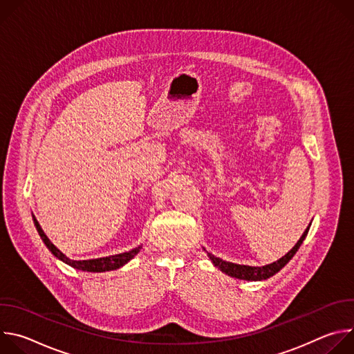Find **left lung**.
<instances>
[{"label": "left lung", "instance_id": "8db88e82", "mask_svg": "<svg viewBox=\"0 0 354 354\" xmlns=\"http://www.w3.org/2000/svg\"><path fill=\"white\" fill-rule=\"evenodd\" d=\"M311 224L307 227V230L304 231V234L301 235V238L298 239V242L292 246V249L290 252H287V254L280 258L279 261L270 263V265H266V266H246V265H236V263H231V262H225L220 258H216L214 255L212 254H207L209 258L212 259L213 265L216 268H218L223 273L231 276V277H235V279H239V280H248V281H261V280H266L269 277H272L273 274H276L277 272H280L290 261L291 258L295 255V252L298 250V248L301 246L302 241L306 239L307 234H308V230H310Z\"/></svg>", "mask_w": 354, "mask_h": 354}]
</instances>
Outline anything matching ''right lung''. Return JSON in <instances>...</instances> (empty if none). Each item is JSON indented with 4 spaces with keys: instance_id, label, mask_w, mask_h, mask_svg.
I'll return each instance as SVG.
<instances>
[{
    "instance_id": "1",
    "label": "right lung",
    "mask_w": 354,
    "mask_h": 354,
    "mask_svg": "<svg viewBox=\"0 0 354 354\" xmlns=\"http://www.w3.org/2000/svg\"><path fill=\"white\" fill-rule=\"evenodd\" d=\"M33 223L36 225V230L40 235V238L43 239L44 245L48 248V250L52 252V254L59 258L60 261H63L64 263L70 265L71 268L74 269H78V270H84V272H93V273H99V272H109V270H116L122 266H124L129 261H131L138 252L141 249V245L129 250V252H124V254H119V255H112V257H106V258H99V259H89V261H71L70 258H67L63 252H60L52 242H50V239L46 236V234L43 232L40 224L37 223V220L33 217Z\"/></svg>"
}]
</instances>
